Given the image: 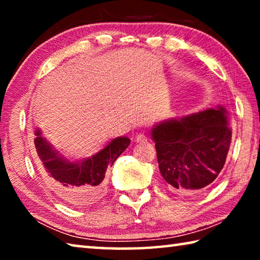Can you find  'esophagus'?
<instances>
[{"mask_svg":"<svg viewBox=\"0 0 260 260\" xmlns=\"http://www.w3.org/2000/svg\"><path fill=\"white\" fill-rule=\"evenodd\" d=\"M147 141H148V139L144 134H138L135 136V142L136 143H146Z\"/></svg>","mask_w":260,"mask_h":260,"instance_id":"34e87169","label":"esophagus"}]
</instances>
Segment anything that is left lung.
<instances>
[{"label": "left lung", "mask_w": 260, "mask_h": 260, "mask_svg": "<svg viewBox=\"0 0 260 260\" xmlns=\"http://www.w3.org/2000/svg\"><path fill=\"white\" fill-rule=\"evenodd\" d=\"M158 166L170 191L191 195L209 188L225 165L232 129L225 108L209 109L152 127Z\"/></svg>", "instance_id": "1"}]
</instances>
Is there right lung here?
<instances>
[{
  "label": "right lung",
  "mask_w": 260,
  "mask_h": 260,
  "mask_svg": "<svg viewBox=\"0 0 260 260\" xmlns=\"http://www.w3.org/2000/svg\"><path fill=\"white\" fill-rule=\"evenodd\" d=\"M34 134L35 149L48 186L61 200L78 208L93 205L103 196L105 171L131 143L128 138L119 136L91 157L70 161L52 148L40 129Z\"/></svg>",
  "instance_id": "add662e5"
}]
</instances>
